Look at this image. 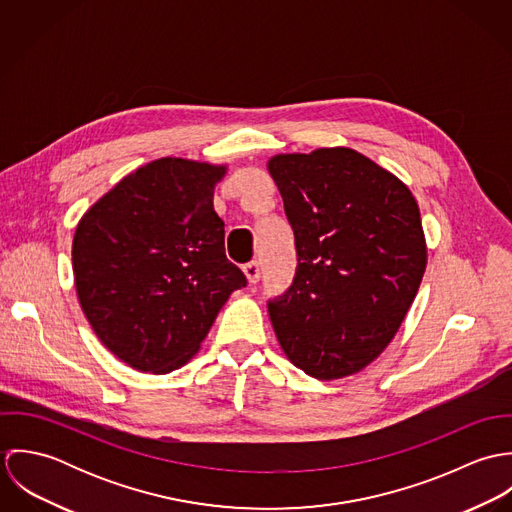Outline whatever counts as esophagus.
<instances>
[{
    "label": "esophagus",
    "instance_id": "1",
    "mask_svg": "<svg viewBox=\"0 0 512 512\" xmlns=\"http://www.w3.org/2000/svg\"><path fill=\"white\" fill-rule=\"evenodd\" d=\"M242 272H244V276H246V280H248V284H250V286L258 284V280H260V264H258L256 260H252V262L244 264Z\"/></svg>",
    "mask_w": 512,
    "mask_h": 512
}]
</instances>
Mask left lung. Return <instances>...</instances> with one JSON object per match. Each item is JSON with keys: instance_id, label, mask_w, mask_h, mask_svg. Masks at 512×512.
<instances>
[{"instance_id": "8db88e82", "label": "left lung", "mask_w": 512, "mask_h": 512, "mask_svg": "<svg viewBox=\"0 0 512 512\" xmlns=\"http://www.w3.org/2000/svg\"><path fill=\"white\" fill-rule=\"evenodd\" d=\"M268 171L297 250L290 290L268 301L293 365L335 380L394 339L426 272L420 209L390 171L351 147L280 153Z\"/></svg>"}]
</instances>
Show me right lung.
Instances as JSON below:
<instances>
[{"label":"right lung","mask_w":512,"mask_h":512,"mask_svg":"<svg viewBox=\"0 0 512 512\" xmlns=\"http://www.w3.org/2000/svg\"><path fill=\"white\" fill-rule=\"evenodd\" d=\"M226 165L161 157L126 175L78 222L80 307L126 365L165 374L201 347L246 276L224 254L215 185Z\"/></svg>","instance_id":"obj_1"}]
</instances>
